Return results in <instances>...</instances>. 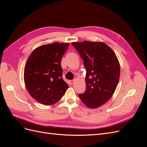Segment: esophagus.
I'll use <instances>...</instances> for the list:
<instances>
[{"label":"esophagus","instance_id":"34e87169","mask_svg":"<svg viewBox=\"0 0 147 147\" xmlns=\"http://www.w3.org/2000/svg\"><path fill=\"white\" fill-rule=\"evenodd\" d=\"M75 82V80H70L71 83H74Z\"/></svg>","mask_w":147,"mask_h":147}]
</instances>
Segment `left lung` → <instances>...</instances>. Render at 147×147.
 <instances>
[{"label": "left lung", "instance_id": "obj_1", "mask_svg": "<svg viewBox=\"0 0 147 147\" xmlns=\"http://www.w3.org/2000/svg\"><path fill=\"white\" fill-rule=\"evenodd\" d=\"M86 69V91L78 94L83 103L91 109L99 107L115 91L120 75V65L114 51L102 42H72Z\"/></svg>", "mask_w": 147, "mask_h": 147}]
</instances>
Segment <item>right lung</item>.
<instances>
[{"label": "right lung", "mask_w": 147, "mask_h": 147, "mask_svg": "<svg viewBox=\"0 0 147 147\" xmlns=\"http://www.w3.org/2000/svg\"><path fill=\"white\" fill-rule=\"evenodd\" d=\"M69 43L54 42L36 48L26 62L24 80L26 88L39 103L51 105L63 97L69 85L62 78L61 59Z\"/></svg>", "instance_id": "1"}]
</instances>
